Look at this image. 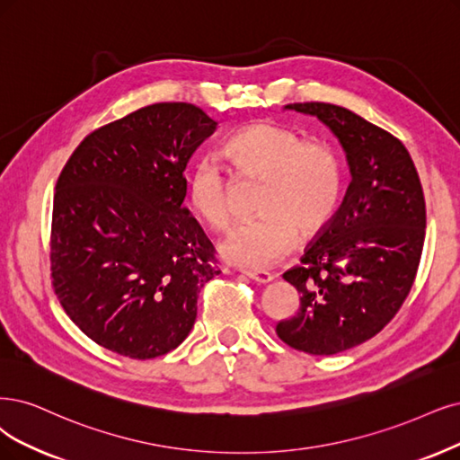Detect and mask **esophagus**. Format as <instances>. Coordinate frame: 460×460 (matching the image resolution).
Wrapping results in <instances>:
<instances>
[{"mask_svg":"<svg viewBox=\"0 0 460 460\" xmlns=\"http://www.w3.org/2000/svg\"><path fill=\"white\" fill-rule=\"evenodd\" d=\"M243 275L246 279L253 280V282H258V284H267V282L273 280V275L267 273V270H243Z\"/></svg>","mask_w":460,"mask_h":460,"instance_id":"34e87169","label":"esophagus"}]
</instances>
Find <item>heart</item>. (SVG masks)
Here are the masks:
<instances>
[{
    "instance_id": "heart-1",
    "label": "heart",
    "mask_w": 460,
    "mask_h": 460,
    "mask_svg": "<svg viewBox=\"0 0 460 460\" xmlns=\"http://www.w3.org/2000/svg\"><path fill=\"white\" fill-rule=\"evenodd\" d=\"M236 174L261 181L256 221L236 226L221 243V256L234 265L265 269L297 243V229L314 234L333 217L341 197V164L324 140H303L284 125L260 121L236 132L226 146ZM197 217L216 233L231 224L229 181L214 161H200L187 181Z\"/></svg>"
}]
</instances>
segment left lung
Here are the masks:
<instances>
[{"label": "left lung", "instance_id": "8db88e82", "mask_svg": "<svg viewBox=\"0 0 460 460\" xmlns=\"http://www.w3.org/2000/svg\"><path fill=\"white\" fill-rule=\"evenodd\" d=\"M341 142L350 183L301 265L282 275L299 292V311L279 322L286 345L314 356L349 350L376 337L410 296L422 253L427 207L405 146L347 108L296 102Z\"/></svg>", "mask_w": 460, "mask_h": 460}]
</instances>
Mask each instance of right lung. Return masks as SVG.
Masks as SVG:
<instances>
[{
	"instance_id": "obj_1",
	"label": "right lung",
	"mask_w": 460,
	"mask_h": 460,
	"mask_svg": "<svg viewBox=\"0 0 460 460\" xmlns=\"http://www.w3.org/2000/svg\"><path fill=\"white\" fill-rule=\"evenodd\" d=\"M216 121L187 102H161L96 128L57 181L50 279L74 324L134 360L190 335L216 250L183 208V170Z\"/></svg>"
}]
</instances>
